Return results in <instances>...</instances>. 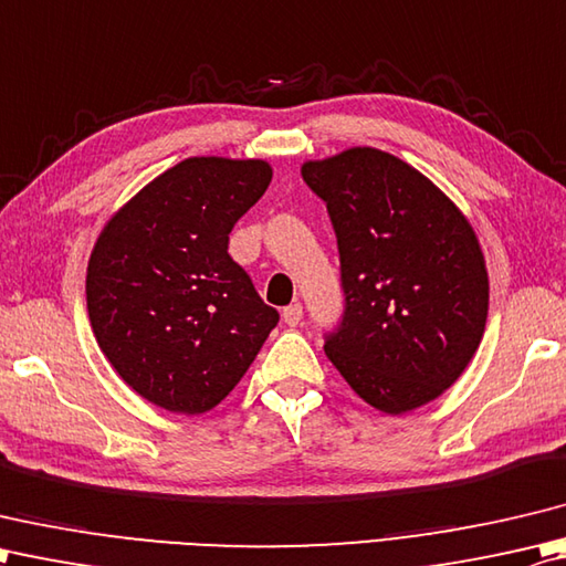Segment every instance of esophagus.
Here are the masks:
<instances>
[{
  "instance_id": "obj_1",
  "label": "esophagus",
  "mask_w": 566,
  "mask_h": 566,
  "mask_svg": "<svg viewBox=\"0 0 566 566\" xmlns=\"http://www.w3.org/2000/svg\"><path fill=\"white\" fill-rule=\"evenodd\" d=\"M300 319H303V305L293 303V305L283 307V322H285L287 327H297Z\"/></svg>"
}]
</instances>
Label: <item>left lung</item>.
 Instances as JSON below:
<instances>
[{"label":"left lung","instance_id":"obj_1","mask_svg":"<svg viewBox=\"0 0 566 566\" xmlns=\"http://www.w3.org/2000/svg\"><path fill=\"white\" fill-rule=\"evenodd\" d=\"M339 249L344 315L325 352L368 406L400 415L442 396L479 349L489 273L459 207L406 160L356 146L307 160Z\"/></svg>","mask_w":566,"mask_h":566}]
</instances>
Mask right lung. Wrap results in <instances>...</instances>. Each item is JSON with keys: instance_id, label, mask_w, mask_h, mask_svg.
<instances>
[{"instance_id": "1", "label": "right lung", "mask_w": 566, "mask_h": 566, "mask_svg": "<svg viewBox=\"0 0 566 566\" xmlns=\"http://www.w3.org/2000/svg\"><path fill=\"white\" fill-rule=\"evenodd\" d=\"M266 160L186 158L102 229L87 263V313L102 354L158 408L212 410L279 325L229 232L266 192Z\"/></svg>"}]
</instances>
